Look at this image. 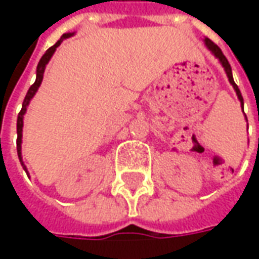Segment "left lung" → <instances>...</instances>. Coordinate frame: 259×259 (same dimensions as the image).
<instances>
[{
  "instance_id": "left-lung-1",
  "label": "left lung",
  "mask_w": 259,
  "mask_h": 259,
  "mask_svg": "<svg viewBox=\"0 0 259 259\" xmlns=\"http://www.w3.org/2000/svg\"><path fill=\"white\" fill-rule=\"evenodd\" d=\"M204 42H205V46L208 47V50H209V51H211V53L213 54V55H215L218 59H219V62L222 64L223 69H225V72H226V74H228L229 81H230V84L233 85L234 91H236V94H237V98L240 100V104H241V107H243V105H244V101H243V96H241V93H240L237 84L234 83L233 74H232V68H230V64H229V61L226 59V57H225L222 51H221V48L218 47L215 42H212L211 40H209V38H206V37L204 38ZM243 112H244V111H243ZM245 119H247V118H245Z\"/></svg>"
}]
</instances>
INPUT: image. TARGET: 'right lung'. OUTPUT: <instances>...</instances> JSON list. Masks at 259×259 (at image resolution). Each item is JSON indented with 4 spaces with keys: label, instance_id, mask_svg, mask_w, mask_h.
<instances>
[{
    "label": "right lung",
    "instance_id": "right-lung-1",
    "mask_svg": "<svg viewBox=\"0 0 259 259\" xmlns=\"http://www.w3.org/2000/svg\"><path fill=\"white\" fill-rule=\"evenodd\" d=\"M74 33H65L64 36L59 38L58 41L54 44L53 47H50L46 51V54L42 55L41 59H40V62L37 65V70H36V81L30 85V89L27 91V94H26L25 100H23V104H22V109H20L19 115H18V123H16V132H18V143H16V148H18V157H19V161L22 163V166L25 169L26 172H27V169H26L25 163L22 161V129H23V115L26 113V109H27V105L30 104V100L34 97V94L38 90V87L41 84L42 81V76H44V70H46V66L50 62V59L55 53V50L61 46V42L64 41L65 38H69V37L73 36Z\"/></svg>",
    "mask_w": 259,
    "mask_h": 259
}]
</instances>
